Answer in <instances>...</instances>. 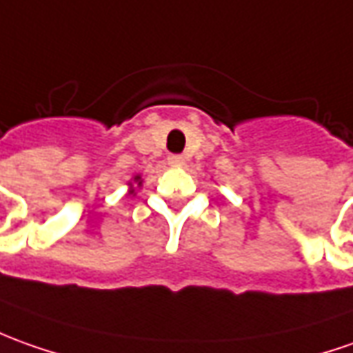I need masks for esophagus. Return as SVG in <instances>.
I'll return each instance as SVG.
<instances>
[{"label": "esophagus", "instance_id": "esophagus-1", "mask_svg": "<svg viewBox=\"0 0 353 353\" xmlns=\"http://www.w3.org/2000/svg\"><path fill=\"white\" fill-rule=\"evenodd\" d=\"M168 164L172 168H181L185 164V158L179 157V154H172V157H168Z\"/></svg>", "mask_w": 353, "mask_h": 353}]
</instances>
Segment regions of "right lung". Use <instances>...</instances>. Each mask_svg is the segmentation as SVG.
Segmentation results:
<instances>
[{"instance_id":"right-lung-1","label":"right lung","mask_w":353,"mask_h":353,"mask_svg":"<svg viewBox=\"0 0 353 353\" xmlns=\"http://www.w3.org/2000/svg\"><path fill=\"white\" fill-rule=\"evenodd\" d=\"M133 181H135L137 185H141V183H143V181H141V176H135V177H133ZM129 193H135V189H131Z\"/></svg>"}]
</instances>
